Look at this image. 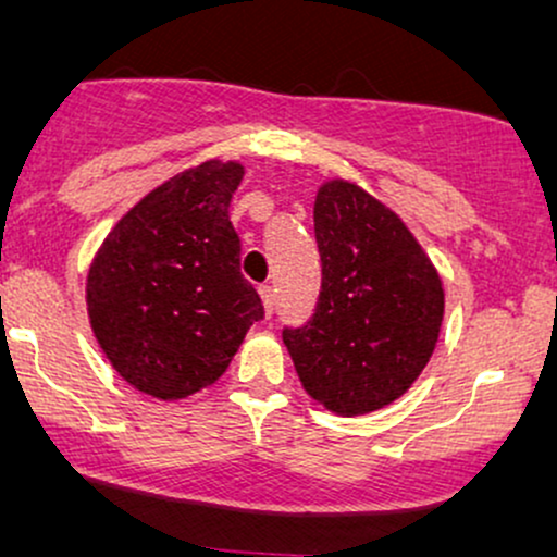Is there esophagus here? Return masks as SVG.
<instances>
[{
  "instance_id": "1",
  "label": "esophagus",
  "mask_w": 557,
  "mask_h": 557,
  "mask_svg": "<svg viewBox=\"0 0 557 557\" xmlns=\"http://www.w3.org/2000/svg\"><path fill=\"white\" fill-rule=\"evenodd\" d=\"M258 292H260V297H263L265 312L273 314V310H276V289H273L271 284H263Z\"/></svg>"
}]
</instances>
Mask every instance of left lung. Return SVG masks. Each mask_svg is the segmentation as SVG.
Here are the masks:
<instances>
[{
    "label": "left lung",
    "instance_id": "1",
    "mask_svg": "<svg viewBox=\"0 0 557 557\" xmlns=\"http://www.w3.org/2000/svg\"><path fill=\"white\" fill-rule=\"evenodd\" d=\"M314 239L318 305L281 335L314 400L341 416L369 413L397 400L434 354L442 278L400 216L354 183L318 190Z\"/></svg>",
    "mask_w": 557,
    "mask_h": 557
}]
</instances>
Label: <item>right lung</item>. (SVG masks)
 <instances>
[{"label":"right lung","mask_w":557,"mask_h":557,"mask_svg":"<svg viewBox=\"0 0 557 557\" xmlns=\"http://www.w3.org/2000/svg\"><path fill=\"white\" fill-rule=\"evenodd\" d=\"M243 164L170 177L113 226L87 276L95 338L123 380L177 400L226 372L265 310L239 271L230 201Z\"/></svg>","instance_id":"obj_1"}]
</instances>
